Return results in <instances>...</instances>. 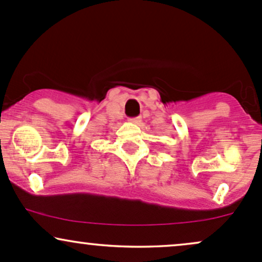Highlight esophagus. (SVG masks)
I'll use <instances>...</instances> for the list:
<instances>
[{"label": "esophagus", "mask_w": 262, "mask_h": 262, "mask_svg": "<svg viewBox=\"0 0 262 262\" xmlns=\"http://www.w3.org/2000/svg\"><path fill=\"white\" fill-rule=\"evenodd\" d=\"M128 121L132 122V123H136V125H139V123H141V121H142V119H141V117H132V119L128 120Z\"/></svg>", "instance_id": "obj_1"}]
</instances>
